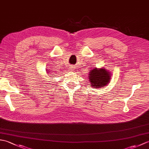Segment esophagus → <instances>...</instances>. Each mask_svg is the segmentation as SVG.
Returning a JSON list of instances; mask_svg holds the SVG:
<instances>
[{
  "label": "esophagus",
  "instance_id": "esophagus-1",
  "mask_svg": "<svg viewBox=\"0 0 149 149\" xmlns=\"http://www.w3.org/2000/svg\"><path fill=\"white\" fill-rule=\"evenodd\" d=\"M75 68H74V66H71V68H70V70H74Z\"/></svg>",
  "mask_w": 149,
  "mask_h": 149
}]
</instances>
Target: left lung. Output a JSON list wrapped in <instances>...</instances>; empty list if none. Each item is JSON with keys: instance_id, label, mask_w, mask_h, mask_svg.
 <instances>
[{"instance_id": "left-lung-1", "label": "left lung", "mask_w": 149, "mask_h": 149, "mask_svg": "<svg viewBox=\"0 0 149 149\" xmlns=\"http://www.w3.org/2000/svg\"><path fill=\"white\" fill-rule=\"evenodd\" d=\"M88 75L91 83L90 86L93 88H100L106 86L109 83L110 72L104 68H93L90 70Z\"/></svg>"}]
</instances>
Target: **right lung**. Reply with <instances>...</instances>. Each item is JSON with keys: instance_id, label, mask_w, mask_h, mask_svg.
Returning a JSON list of instances; mask_svg holds the SVG:
<instances>
[{"instance_id": "obj_1", "label": "right lung", "mask_w": 149, "mask_h": 149, "mask_svg": "<svg viewBox=\"0 0 149 149\" xmlns=\"http://www.w3.org/2000/svg\"><path fill=\"white\" fill-rule=\"evenodd\" d=\"M50 71H49V72H47V73H48V74H50ZM48 75H49V74H48ZM52 76H53V75H52Z\"/></svg>"}]
</instances>
